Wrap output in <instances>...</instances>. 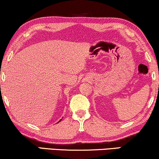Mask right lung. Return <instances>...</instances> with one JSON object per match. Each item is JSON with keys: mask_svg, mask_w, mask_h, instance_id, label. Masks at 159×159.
I'll return each instance as SVG.
<instances>
[{"mask_svg": "<svg viewBox=\"0 0 159 159\" xmlns=\"http://www.w3.org/2000/svg\"><path fill=\"white\" fill-rule=\"evenodd\" d=\"M60 121H61V120H59V122H60Z\"/></svg>", "mask_w": 159, "mask_h": 159, "instance_id": "obj_1", "label": "right lung"}]
</instances>
